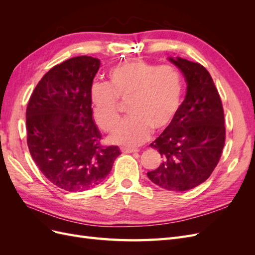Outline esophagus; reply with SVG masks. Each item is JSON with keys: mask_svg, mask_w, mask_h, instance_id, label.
<instances>
[{"mask_svg": "<svg viewBox=\"0 0 255 255\" xmlns=\"http://www.w3.org/2000/svg\"><path fill=\"white\" fill-rule=\"evenodd\" d=\"M121 152L122 153H134V152H138L137 149H128V148H121Z\"/></svg>", "mask_w": 255, "mask_h": 255, "instance_id": "esophagus-1", "label": "esophagus"}]
</instances>
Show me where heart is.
Segmentation results:
<instances>
[{
  "instance_id": "1",
  "label": "heart",
  "mask_w": 255,
  "mask_h": 255,
  "mask_svg": "<svg viewBox=\"0 0 255 255\" xmlns=\"http://www.w3.org/2000/svg\"><path fill=\"white\" fill-rule=\"evenodd\" d=\"M109 85L95 84L89 97L97 125L112 132L121 118L120 102H128L130 115L115 130L112 141L134 146L149 139L152 129L161 132L173 121L180 110L183 79L171 65L133 59L112 68Z\"/></svg>"
}]
</instances>
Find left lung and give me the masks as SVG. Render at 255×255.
<instances>
[{
  "instance_id": "8db88e82",
  "label": "left lung",
  "mask_w": 255,
  "mask_h": 255,
  "mask_svg": "<svg viewBox=\"0 0 255 255\" xmlns=\"http://www.w3.org/2000/svg\"><path fill=\"white\" fill-rule=\"evenodd\" d=\"M187 83L186 97L173 121L150 146L163 161L148 177L157 186L185 191L205 182L221 157L226 142L225 113L212 76L199 63L172 57Z\"/></svg>"
}]
</instances>
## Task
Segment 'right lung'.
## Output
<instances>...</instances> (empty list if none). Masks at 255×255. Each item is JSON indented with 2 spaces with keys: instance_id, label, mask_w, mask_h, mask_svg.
I'll return each instance as SVG.
<instances>
[{
  "instance_id": "right-lung-1",
  "label": "right lung",
  "mask_w": 255,
  "mask_h": 255,
  "mask_svg": "<svg viewBox=\"0 0 255 255\" xmlns=\"http://www.w3.org/2000/svg\"><path fill=\"white\" fill-rule=\"evenodd\" d=\"M100 60L76 56L51 68L37 84L26 107L30 155L47 179L66 191L101 184L120 155L104 146L92 119L89 97Z\"/></svg>"
}]
</instances>
